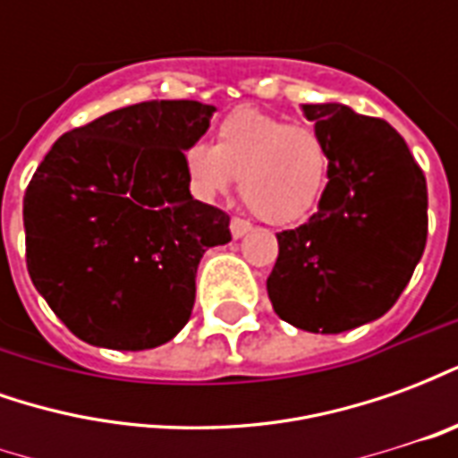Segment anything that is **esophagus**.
Segmentation results:
<instances>
[{
	"mask_svg": "<svg viewBox=\"0 0 458 458\" xmlns=\"http://www.w3.org/2000/svg\"><path fill=\"white\" fill-rule=\"evenodd\" d=\"M250 230H252V225H250L248 220H242V218L230 220V235H233L235 240L242 238V235H248Z\"/></svg>",
	"mask_w": 458,
	"mask_h": 458,
	"instance_id": "esophagus-1",
	"label": "esophagus"
}]
</instances>
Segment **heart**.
<instances>
[{
	"mask_svg": "<svg viewBox=\"0 0 458 458\" xmlns=\"http://www.w3.org/2000/svg\"><path fill=\"white\" fill-rule=\"evenodd\" d=\"M181 166L200 200L225 196L240 176L242 199L272 225L307 220L328 183L327 144L317 131L258 107L230 113L213 147L191 141L181 151Z\"/></svg>",
	"mask_w": 458,
	"mask_h": 458,
	"instance_id": "heart-1",
	"label": "heart"
}]
</instances>
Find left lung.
<instances>
[{
  "mask_svg": "<svg viewBox=\"0 0 458 458\" xmlns=\"http://www.w3.org/2000/svg\"><path fill=\"white\" fill-rule=\"evenodd\" d=\"M328 154L318 210L277 235L267 294L279 318L341 334L390 311L427 242V181L385 120L348 105H301Z\"/></svg>",
  "mask_w": 458,
  "mask_h": 458,
  "instance_id": "8db88e82",
  "label": "left lung"
}]
</instances>
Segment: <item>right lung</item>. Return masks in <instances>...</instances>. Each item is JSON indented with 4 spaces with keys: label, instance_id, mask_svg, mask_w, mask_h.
<instances>
[{
    "label": "right lung",
    "instance_id": "right-lung-1",
    "mask_svg": "<svg viewBox=\"0 0 458 458\" xmlns=\"http://www.w3.org/2000/svg\"><path fill=\"white\" fill-rule=\"evenodd\" d=\"M213 105L149 100L65 131L24 196L26 267L75 336L114 351L166 344L186 327L203 252L230 218L191 196L181 151Z\"/></svg>",
    "mask_w": 458,
    "mask_h": 458
}]
</instances>
